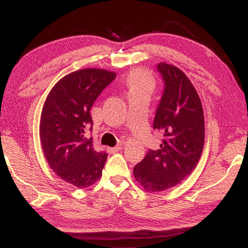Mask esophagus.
I'll list each match as a JSON object with an SVG mask.
<instances>
[{
  "label": "esophagus",
  "instance_id": "obj_1",
  "mask_svg": "<svg viewBox=\"0 0 248 248\" xmlns=\"http://www.w3.org/2000/svg\"><path fill=\"white\" fill-rule=\"evenodd\" d=\"M121 149H123V144L117 145V146H115V148H108L107 151L109 153H116V152H119Z\"/></svg>",
  "mask_w": 248,
  "mask_h": 248
}]
</instances>
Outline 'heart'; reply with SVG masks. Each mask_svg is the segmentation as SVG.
<instances>
[{
	"instance_id": "obj_1",
	"label": "heart",
	"mask_w": 248,
	"mask_h": 248,
	"mask_svg": "<svg viewBox=\"0 0 248 248\" xmlns=\"http://www.w3.org/2000/svg\"><path fill=\"white\" fill-rule=\"evenodd\" d=\"M127 85L130 93H139V92H148L151 93L154 89L155 82L149 72L145 70L138 69L132 71L127 78Z\"/></svg>"
}]
</instances>
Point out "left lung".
<instances>
[{
	"label": "left lung",
	"mask_w": 248,
	"mask_h": 248,
	"mask_svg": "<svg viewBox=\"0 0 248 248\" xmlns=\"http://www.w3.org/2000/svg\"><path fill=\"white\" fill-rule=\"evenodd\" d=\"M157 70L165 87L153 128L161 130L164 139L133 169L134 178L149 192L170 189L190 175L204 144L203 109L190 79L165 62L158 63Z\"/></svg>",
	"instance_id": "obj_1"
}]
</instances>
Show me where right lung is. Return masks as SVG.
Masks as SVG:
<instances>
[{"label":"right lung","mask_w":248,"mask_h":248,"mask_svg":"<svg viewBox=\"0 0 248 248\" xmlns=\"http://www.w3.org/2000/svg\"><path fill=\"white\" fill-rule=\"evenodd\" d=\"M115 78V72L95 68L65 75L50 91L41 111L40 142L50 169L81 189L97 182L107 159V153L94 150L84 130L93 124L94 102Z\"/></svg>","instance_id":"obj_1"}]
</instances>
